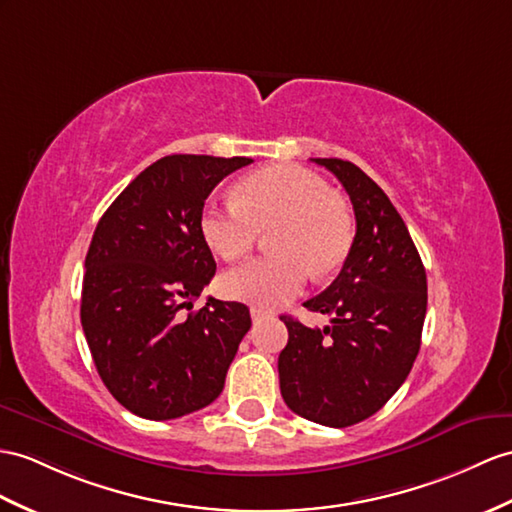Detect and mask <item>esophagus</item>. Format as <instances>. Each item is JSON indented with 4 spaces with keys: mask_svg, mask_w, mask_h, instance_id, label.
<instances>
[{
    "mask_svg": "<svg viewBox=\"0 0 512 512\" xmlns=\"http://www.w3.org/2000/svg\"><path fill=\"white\" fill-rule=\"evenodd\" d=\"M249 315H252V321L254 323H258V321H263L269 313H267V310L265 308H258V306H252V308H249Z\"/></svg>",
    "mask_w": 512,
    "mask_h": 512,
    "instance_id": "esophagus-1",
    "label": "esophagus"
}]
</instances>
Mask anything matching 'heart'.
I'll list each match as a JSON object with an SVG mask.
<instances>
[{
	"label": "heart",
	"instance_id": "heart-1",
	"mask_svg": "<svg viewBox=\"0 0 512 512\" xmlns=\"http://www.w3.org/2000/svg\"><path fill=\"white\" fill-rule=\"evenodd\" d=\"M269 232L273 256L223 273L221 289L236 302L278 308L304 289L310 271L330 276L352 247V217L317 173L273 165L234 186V202L208 199L199 215L204 241L223 260L245 256Z\"/></svg>",
	"mask_w": 512,
	"mask_h": 512
}]
</instances>
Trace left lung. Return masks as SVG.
I'll return each mask as SVG.
<instances>
[{
    "instance_id": "obj_1",
    "label": "left lung",
    "mask_w": 512,
    "mask_h": 512,
    "mask_svg": "<svg viewBox=\"0 0 512 512\" xmlns=\"http://www.w3.org/2000/svg\"><path fill=\"white\" fill-rule=\"evenodd\" d=\"M352 199L356 236L343 269L304 306L332 315L306 328L282 315L289 343L278 358L286 406L308 421L347 428L391 400L413 369L428 306L426 269L391 199L354 162L313 158Z\"/></svg>"
}]
</instances>
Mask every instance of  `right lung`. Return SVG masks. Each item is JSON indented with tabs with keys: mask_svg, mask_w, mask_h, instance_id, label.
Segmentation results:
<instances>
[{
	"mask_svg": "<svg viewBox=\"0 0 512 512\" xmlns=\"http://www.w3.org/2000/svg\"><path fill=\"white\" fill-rule=\"evenodd\" d=\"M252 158L173 154L141 171L99 219L80 319L99 378L143 419L213 404L252 319L239 302L193 308L217 263L199 230L206 197Z\"/></svg>",
	"mask_w": 512,
	"mask_h": 512,
	"instance_id": "1",
	"label": "right lung"
}]
</instances>
